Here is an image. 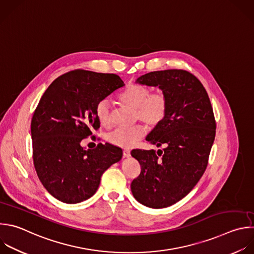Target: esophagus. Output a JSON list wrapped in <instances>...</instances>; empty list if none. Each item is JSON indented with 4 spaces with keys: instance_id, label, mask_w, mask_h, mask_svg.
<instances>
[{
    "instance_id": "obj_1",
    "label": "esophagus",
    "mask_w": 254,
    "mask_h": 254,
    "mask_svg": "<svg viewBox=\"0 0 254 254\" xmlns=\"http://www.w3.org/2000/svg\"><path fill=\"white\" fill-rule=\"evenodd\" d=\"M129 156H130L129 149H124V157H129Z\"/></svg>"
}]
</instances>
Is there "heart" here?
Instances as JSON below:
<instances>
[{
    "label": "heart",
    "mask_w": 254,
    "mask_h": 254,
    "mask_svg": "<svg viewBox=\"0 0 254 254\" xmlns=\"http://www.w3.org/2000/svg\"><path fill=\"white\" fill-rule=\"evenodd\" d=\"M119 100L134 109V119L140 120L149 127H155L165 119L168 111V100L161 92H153L138 84L129 86L119 96ZM96 116L100 124L109 127L112 124L111 105L108 100L100 101L96 106ZM146 133L145 127L134 125L129 127H118L107 136L110 143L120 147H131Z\"/></svg>",
    "instance_id": "1"
}]
</instances>
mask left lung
Segmentation results:
<instances>
[{"label":"left lung","instance_id":"8db88e82","mask_svg":"<svg viewBox=\"0 0 254 254\" xmlns=\"http://www.w3.org/2000/svg\"><path fill=\"white\" fill-rule=\"evenodd\" d=\"M136 82L158 87L167 97L168 111L146 136L149 143L164 148L130 152L141 168L130 190L141 204L164 208L189 194L204 174L215 137V119L202 83L188 70L150 71Z\"/></svg>","mask_w":254,"mask_h":254}]
</instances>
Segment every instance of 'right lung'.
<instances>
[{"label": "right lung", "instance_id": "add662e5", "mask_svg": "<svg viewBox=\"0 0 254 254\" xmlns=\"http://www.w3.org/2000/svg\"><path fill=\"white\" fill-rule=\"evenodd\" d=\"M124 86L115 73L74 69L57 77L41 98L31 123L34 165L60 201L78 203L93 196L103 174L121 160L118 146L107 142L84 149L80 141L100 127L97 104Z\"/></svg>", "mask_w": 254, "mask_h": 254}]
</instances>
